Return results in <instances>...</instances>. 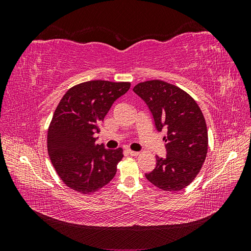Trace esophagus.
I'll return each mask as SVG.
<instances>
[{
	"label": "esophagus",
	"instance_id": "34e87169",
	"mask_svg": "<svg viewBox=\"0 0 251 251\" xmlns=\"http://www.w3.org/2000/svg\"><path fill=\"white\" fill-rule=\"evenodd\" d=\"M127 153L130 154L131 156H138V155H139V151H132V150H127Z\"/></svg>",
	"mask_w": 251,
	"mask_h": 251
}]
</instances>
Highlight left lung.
Listing matches in <instances>:
<instances>
[{"label":"left lung","mask_w":251,"mask_h":251,"mask_svg":"<svg viewBox=\"0 0 251 251\" xmlns=\"http://www.w3.org/2000/svg\"><path fill=\"white\" fill-rule=\"evenodd\" d=\"M134 92L146 101L160 132L168 128L166 157H156V168L147 179L164 192H178L189 185L201 171L208 149L203 113L194 98L163 80L139 82Z\"/></svg>","instance_id":"8db88e82"}]
</instances>
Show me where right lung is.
<instances>
[{
  "label": "right lung",
  "instance_id": "obj_1",
  "mask_svg": "<svg viewBox=\"0 0 251 251\" xmlns=\"http://www.w3.org/2000/svg\"><path fill=\"white\" fill-rule=\"evenodd\" d=\"M131 82L90 80L70 88L60 100L48 128L47 148L52 165L73 191L90 195L114 178L124 150L96 144L94 134L113 102Z\"/></svg>",
  "mask_w": 251,
  "mask_h": 251
}]
</instances>
